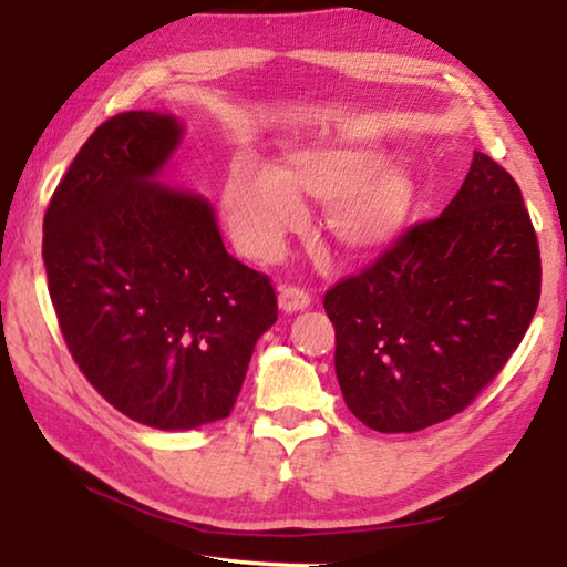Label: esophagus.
<instances>
[{"label": "esophagus", "mask_w": 567, "mask_h": 567, "mask_svg": "<svg viewBox=\"0 0 567 567\" xmlns=\"http://www.w3.org/2000/svg\"><path fill=\"white\" fill-rule=\"evenodd\" d=\"M309 303L311 296L299 289V286H281V289H278V306H281V311L286 313L303 311Z\"/></svg>", "instance_id": "esophagus-1"}]
</instances>
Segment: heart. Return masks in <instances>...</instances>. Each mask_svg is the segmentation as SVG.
Returning <instances> with one entry per match:
<instances>
[{
    "instance_id": "heart-1",
    "label": "heart",
    "mask_w": 567,
    "mask_h": 567,
    "mask_svg": "<svg viewBox=\"0 0 567 567\" xmlns=\"http://www.w3.org/2000/svg\"><path fill=\"white\" fill-rule=\"evenodd\" d=\"M386 151L371 145L313 147L289 155L286 168L238 161L223 183V213L244 254L274 258L286 236L303 223L306 196L331 203L327 230L349 254H369L402 234L416 200L406 165H386Z\"/></svg>"
}]
</instances>
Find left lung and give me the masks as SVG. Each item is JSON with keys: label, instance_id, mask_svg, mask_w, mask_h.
Listing matches in <instances>:
<instances>
[{"label": "left lung", "instance_id": "left-lung-1", "mask_svg": "<svg viewBox=\"0 0 567 567\" xmlns=\"http://www.w3.org/2000/svg\"><path fill=\"white\" fill-rule=\"evenodd\" d=\"M540 248L517 183L475 153L442 216L323 296L344 402L377 432L450 420L499 374L540 301Z\"/></svg>", "mask_w": 567, "mask_h": 567}]
</instances>
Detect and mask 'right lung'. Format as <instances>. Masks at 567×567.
<instances>
[{
	"mask_svg": "<svg viewBox=\"0 0 567 567\" xmlns=\"http://www.w3.org/2000/svg\"><path fill=\"white\" fill-rule=\"evenodd\" d=\"M181 137L178 120L151 110L105 120L42 226L74 364L115 410L155 430L226 420L258 337L278 319L271 278L228 254L210 203L157 181Z\"/></svg>",
	"mask_w": 567,
	"mask_h": 567,
	"instance_id": "add662e5",
	"label": "right lung"
}]
</instances>
